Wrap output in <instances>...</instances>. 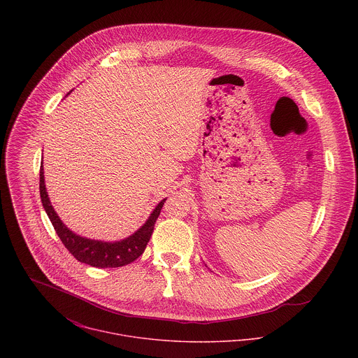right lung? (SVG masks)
Instances as JSON below:
<instances>
[{
	"label": "right lung",
	"mask_w": 358,
	"mask_h": 358,
	"mask_svg": "<svg viewBox=\"0 0 358 358\" xmlns=\"http://www.w3.org/2000/svg\"><path fill=\"white\" fill-rule=\"evenodd\" d=\"M40 196H41L43 206L47 215L50 216L52 226L56 234L59 236L60 241L63 243V245L67 248V251L78 262L94 266V267H99V268L121 267L132 263L134 260H136L139 256L142 255L152 237L155 220L161 212L162 205L165 203V200H162L159 204L157 205L153 213L148 219V222L131 237L118 243H103V241L80 237L63 224V222L59 219L57 213L52 208L51 201L48 199L45 183H44L43 165L40 168Z\"/></svg>",
	"instance_id": "add662e5"
}]
</instances>
